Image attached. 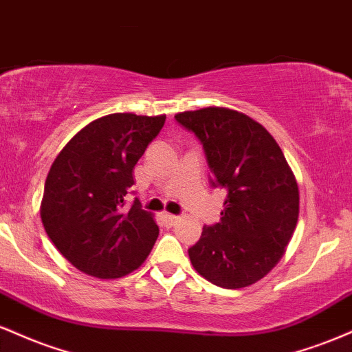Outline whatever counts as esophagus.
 <instances>
[{
	"mask_svg": "<svg viewBox=\"0 0 352 352\" xmlns=\"http://www.w3.org/2000/svg\"><path fill=\"white\" fill-rule=\"evenodd\" d=\"M177 220H179V217H175V215H168V213H167V215H164V221L168 225V227L175 225Z\"/></svg>",
	"mask_w": 352,
	"mask_h": 352,
	"instance_id": "esophagus-1",
	"label": "esophagus"
}]
</instances>
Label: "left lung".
I'll list each match as a JSON object with an SVG mask.
<instances>
[{
  "mask_svg": "<svg viewBox=\"0 0 352 352\" xmlns=\"http://www.w3.org/2000/svg\"><path fill=\"white\" fill-rule=\"evenodd\" d=\"M197 137L210 185L227 197L218 223L204 227L188 248L193 268L220 288L261 280L285 253L296 228L300 193L280 145L263 125L221 107L175 116Z\"/></svg>",
  "mask_w": 352,
  "mask_h": 352,
  "instance_id": "1",
  "label": "left lung"
}]
</instances>
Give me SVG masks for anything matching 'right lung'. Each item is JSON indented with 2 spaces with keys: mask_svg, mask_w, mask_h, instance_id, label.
Returning a JSON list of instances; mask_svg holds the SVG:
<instances>
[{
  "mask_svg": "<svg viewBox=\"0 0 352 352\" xmlns=\"http://www.w3.org/2000/svg\"><path fill=\"white\" fill-rule=\"evenodd\" d=\"M165 116L111 114L78 132L47 173L41 218L60 254L96 278L134 272L151 253L159 227L134 200L135 164L159 135Z\"/></svg>",
  "mask_w": 352,
  "mask_h": 352,
  "instance_id": "1",
  "label": "right lung"
}]
</instances>
